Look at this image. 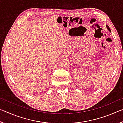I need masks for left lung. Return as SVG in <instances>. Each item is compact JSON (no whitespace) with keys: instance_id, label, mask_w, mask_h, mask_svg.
Listing matches in <instances>:
<instances>
[{"instance_id":"left-lung-1","label":"left lung","mask_w":123,"mask_h":123,"mask_svg":"<svg viewBox=\"0 0 123 123\" xmlns=\"http://www.w3.org/2000/svg\"><path fill=\"white\" fill-rule=\"evenodd\" d=\"M106 28H107V29H108V30H109V31H110L111 32V30H110V28H109V26L107 25H106Z\"/></svg>"}]
</instances>
